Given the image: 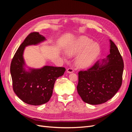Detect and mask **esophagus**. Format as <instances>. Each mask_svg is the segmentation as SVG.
I'll return each mask as SVG.
<instances>
[{
    "mask_svg": "<svg viewBox=\"0 0 132 132\" xmlns=\"http://www.w3.org/2000/svg\"><path fill=\"white\" fill-rule=\"evenodd\" d=\"M67 73H71L74 72V70L72 68H69L67 69Z\"/></svg>",
    "mask_w": 132,
    "mask_h": 132,
    "instance_id": "obj_1",
    "label": "esophagus"
}]
</instances>
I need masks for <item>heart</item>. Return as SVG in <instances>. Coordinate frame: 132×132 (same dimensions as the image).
<instances>
[{"mask_svg": "<svg viewBox=\"0 0 132 132\" xmlns=\"http://www.w3.org/2000/svg\"><path fill=\"white\" fill-rule=\"evenodd\" d=\"M101 51L99 44L93 42L89 38L82 36L76 39L68 47L67 54L73 56L78 55L75 64L80 68L90 66L98 57Z\"/></svg>", "mask_w": 132, "mask_h": 132, "instance_id": "b5f03b06", "label": "heart"}]
</instances>
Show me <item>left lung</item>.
Returning <instances> with one entry per match:
<instances>
[{
  "label": "left lung",
  "instance_id": "8db88e82",
  "mask_svg": "<svg viewBox=\"0 0 132 132\" xmlns=\"http://www.w3.org/2000/svg\"><path fill=\"white\" fill-rule=\"evenodd\" d=\"M110 42V54L106 58L78 73V93L84 102L90 105L107 102L122 85L123 61L117 46L111 39Z\"/></svg>",
  "mask_w": 132,
  "mask_h": 132
}]
</instances>
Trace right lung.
<instances>
[{
    "label": "right lung",
    "mask_w": 132,
    "mask_h": 132,
    "mask_svg": "<svg viewBox=\"0 0 132 132\" xmlns=\"http://www.w3.org/2000/svg\"><path fill=\"white\" fill-rule=\"evenodd\" d=\"M45 40V37L39 32L30 34L16 52L11 63L14 91L19 98L29 105L38 106L48 101L52 95L55 80L65 71L64 67L47 65L40 69L26 70L23 57L25 47L38 45Z\"/></svg>",
    "instance_id": "1"
}]
</instances>
